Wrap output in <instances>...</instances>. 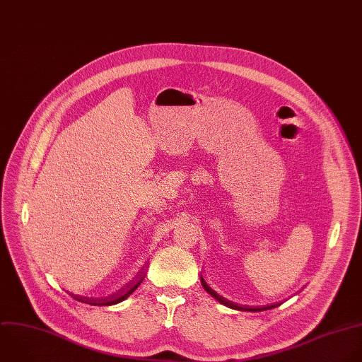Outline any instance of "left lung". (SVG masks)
Wrapping results in <instances>:
<instances>
[{"label": "left lung", "instance_id": "1", "mask_svg": "<svg viewBox=\"0 0 362 362\" xmlns=\"http://www.w3.org/2000/svg\"><path fill=\"white\" fill-rule=\"evenodd\" d=\"M200 281H202V286L203 288L214 298L217 300L220 304L228 307V308H233V310H237V311H250V313H260V311H266V310H272V308H276L279 307L281 303H274V304H267V305H257V307H250V305H242V304H237V303H233L224 297H221L220 294H217L207 283L206 280L203 279V276H200Z\"/></svg>", "mask_w": 362, "mask_h": 362}]
</instances>
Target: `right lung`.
<instances>
[{"mask_svg": "<svg viewBox=\"0 0 362 362\" xmlns=\"http://www.w3.org/2000/svg\"><path fill=\"white\" fill-rule=\"evenodd\" d=\"M146 276V267H144L138 276L135 279H132L127 286H124L122 288H119L117 291H115L113 294H109L107 297H82V296H76V294H72L69 293L75 300L81 301V303H85V304H90V305H113V304H117V303H122L124 300H127L139 286L141 283L144 281Z\"/></svg>", "mask_w": 362, "mask_h": 362, "instance_id": "obj_1", "label": "right lung"}]
</instances>
